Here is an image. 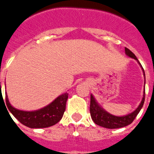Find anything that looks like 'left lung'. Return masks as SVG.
Returning <instances> with one entry per match:
<instances>
[{"mask_svg":"<svg viewBox=\"0 0 154 154\" xmlns=\"http://www.w3.org/2000/svg\"><path fill=\"white\" fill-rule=\"evenodd\" d=\"M125 50L126 55L138 61L137 58L136 56L134 55V53L133 52L130 51L129 49H127L126 47L125 48ZM138 63L141 66V63L139 61ZM141 68H142V66H141ZM142 70H143L144 76H145L143 68H142ZM145 97H146V91L144 92L142 101L140 103V105H139L138 107L137 108V109L135 111L126 115V116H124V117H117V116H113V115L110 114V113H109V112L103 109L102 108L100 107V105L97 104L96 100L94 99V96L91 95L90 96L89 110H90V115H91L92 119H93L95 124L104 127V128H107V129H117V128H122V127L127 126L128 125H130L132 122H134V120L136 118L137 115L138 114V112L141 109V108L144 105V102H145Z\"/></svg>","mask_w":154,"mask_h":154,"instance_id":"obj_1","label":"left lung"}]
</instances>
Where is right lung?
Segmentation results:
<instances>
[{"mask_svg": "<svg viewBox=\"0 0 154 154\" xmlns=\"http://www.w3.org/2000/svg\"><path fill=\"white\" fill-rule=\"evenodd\" d=\"M68 95L69 94L65 93L58 97L46 107L32 112L18 110L13 108L8 101L7 94L5 96V102L8 110L21 124L32 129H39L53 126L60 122L65 111Z\"/></svg>", "mask_w": 154, "mask_h": 154, "instance_id": "1", "label": "right lung"}]
</instances>
